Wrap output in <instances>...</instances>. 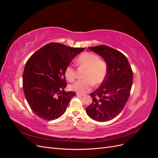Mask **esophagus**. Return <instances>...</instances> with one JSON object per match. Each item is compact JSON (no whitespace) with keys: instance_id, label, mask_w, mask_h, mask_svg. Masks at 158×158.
I'll return each mask as SVG.
<instances>
[{"instance_id":"34e87169","label":"esophagus","mask_w":158,"mask_h":158,"mask_svg":"<svg viewBox=\"0 0 158 158\" xmlns=\"http://www.w3.org/2000/svg\"><path fill=\"white\" fill-rule=\"evenodd\" d=\"M76 95H77L78 97H83V96H84L85 95H82V94H76Z\"/></svg>"}]
</instances>
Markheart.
<instances>
[{"label":"heart","mask_w":158,"mask_h":158,"mask_svg":"<svg viewBox=\"0 0 158 158\" xmlns=\"http://www.w3.org/2000/svg\"><path fill=\"white\" fill-rule=\"evenodd\" d=\"M77 64L86 68L83 80L76 81L70 85L72 91L79 94H84L92 88L94 84L98 85L102 83L107 74V64L106 61L99 59V57L92 52H84L78 56ZM66 80L73 82L76 77V70L73 66L69 65L64 70Z\"/></svg>","instance_id":"obj_1"}]
</instances>
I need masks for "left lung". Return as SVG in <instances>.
<instances>
[{"mask_svg": "<svg viewBox=\"0 0 158 158\" xmlns=\"http://www.w3.org/2000/svg\"><path fill=\"white\" fill-rule=\"evenodd\" d=\"M102 56L107 64V74L100 87L90 95L92 103L85 108L88 115L98 122L117 117L125 107L132 85V70L122 52L107 45L88 47Z\"/></svg>", "mask_w": 158, "mask_h": 158, "instance_id": "left-lung-1", "label": "left lung"}]
</instances>
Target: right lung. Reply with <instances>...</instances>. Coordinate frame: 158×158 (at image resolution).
Segmentation results:
<instances>
[{
	"instance_id": "add662e5",
	"label": "right lung",
	"mask_w": 158,
	"mask_h": 158,
	"mask_svg": "<svg viewBox=\"0 0 158 158\" xmlns=\"http://www.w3.org/2000/svg\"><path fill=\"white\" fill-rule=\"evenodd\" d=\"M84 48L50 43L34 52L26 62L23 73V89L35 114L47 121L63 115L74 92H65L64 70Z\"/></svg>"
}]
</instances>
